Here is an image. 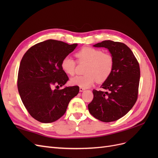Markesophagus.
Listing matches in <instances>:
<instances>
[{
  "label": "esophagus",
  "instance_id": "34e87169",
  "mask_svg": "<svg viewBox=\"0 0 158 158\" xmlns=\"http://www.w3.org/2000/svg\"><path fill=\"white\" fill-rule=\"evenodd\" d=\"M80 92H83V91H84L85 90V89L84 88H81V87H80Z\"/></svg>",
  "mask_w": 158,
  "mask_h": 158
}]
</instances>
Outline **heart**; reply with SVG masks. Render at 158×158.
Here are the masks:
<instances>
[{"mask_svg":"<svg viewBox=\"0 0 158 158\" xmlns=\"http://www.w3.org/2000/svg\"><path fill=\"white\" fill-rule=\"evenodd\" d=\"M79 63H87L84 70L85 74L77 76L70 79L73 85L88 88L96 82L102 83L111 76L114 66L113 56L109 52L93 47H83L76 52ZM61 69L66 74L73 76L75 73L76 62L69 56L61 61Z\"/></svg>","mask_w":158,"mask_h":158,"instance_id":"obj_1","label":"heart"}]
</instances>
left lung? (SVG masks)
<instances>
[{"label":"left lung","mask_w":158,"mask_h":158,"mask_svg":"<svg viewBox=\"0 0 158 158\" xmlns=\"http://www.w3.org/2000/svg\"><path fill=\"white\" fill-rule=\"evenodd\" d=\"M109 49L113 57V70L101 88L107 92L93 90L94 98L88 104L90 114L109 123L125 116L135 104L138 93L140 70L132 51L125 44L111 40L94 45Z\"/></svg>","instance_id":"1"}]
</instances>
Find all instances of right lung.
<instances>
[{
	"instance_id": "right-lung-1",
	"label": "right lung",
	"mask_w": 158,
	"mask_h": 158,
	"mask_svg": "<svg viewBox=\"0 0 158 158\" xmlns=\"http://www.w3.org/2000/svg\"><path fill=\"white\" fill-rule=\"evenodd\" d=\"M77 45L49 40L32 46L23 56L18 75V92L27 111L35 120L44 123L58 120L78 94L76 85L59 89L69 80L61 69V61ZM53 85L58 88L52 90Z\"/></svg>"
}]
</instances>
